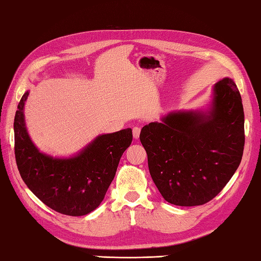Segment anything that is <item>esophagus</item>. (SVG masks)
<instances>
[{"instance_id":"34e87169","label":"esophagus","mask_w":261,"mask_h":261,"mask_svg":"<svg viewBox=\"0 0 261 261\" xmlns=\"http://www.w3.org/2000/svg\"><path fill=\"white\" fill-rule=\"evenodd\" d=\"M140 134H141V128L138 126H135L134 128H133V136H134L135 140H138V138H140Z\"/></svg>"}]
</instances>
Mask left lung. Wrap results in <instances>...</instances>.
I'll return each mask as SVG.
<instances>
[{"label": "left lung", "mask_w": 261, "mask_h": 261, "mask_svg": "<svg viewBox=\"0 0 261 261\" xmlns=\"http://www.w3.org/2000/svg\"><path fill=\"white\" fill-rule=\"evenodd\" d=\"M154 184L168 203L198 206L212 200L241 162L244 113L232 79L213 87L207 109L173 111L140 134Z\"/></svg>", "instance_id": "obj_1"}]
</instances>
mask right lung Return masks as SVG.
Instances as JSON below:
<instances>
[{
	"mask_svg": "<svg viewBox=\"0 0 261 261\" xmlns=\"http://www.w3.org/2000/svg\"><path fill=\"white\" fill-rule=\"evenodd\" d=\"M27 91L14 117V153L21 178L49 208L82 216L103 200L123 153L130 145V128L102 134L70 158H54L38 150L24 121Z\"/></svg>",
	"mask_w": 261,
	"mask_h": 261,
	"instance_id": "obj_1",
	"label": "right lung"
}]
</instances>
